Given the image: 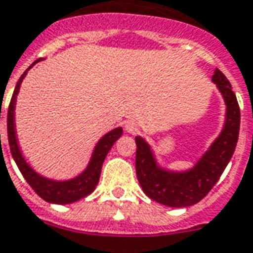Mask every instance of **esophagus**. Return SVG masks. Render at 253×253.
Wrapping results in <instances>:
<instances>
[{"mask_svg":"<svg viewBox=\"0 0 253 253\" xmlns=\"http://www.w3.org/2000/svg\"><path fill=\"white\" fill-rule=\"evenodd\" d=\"M125 128H126L127 132H130V134L135 135L138 134L140 130V127L138 123L132 122V121H128V122H126V125H125Z\"/></svg>","mask_w":253,"mask_h":253,"instance_id":"34e87169","label":"esophagus"}]
</instances>
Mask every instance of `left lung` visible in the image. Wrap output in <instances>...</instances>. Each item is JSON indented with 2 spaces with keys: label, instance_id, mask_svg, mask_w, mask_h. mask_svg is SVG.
Masks as SVG:
<instances>
[{
  "label": "left lung",
  "instance_id": "obj_1",
  "mask_svg": "<svg viewBox=\"0 0 253 253\" xmlns=\"http://www.w3.org/2000/svg\"><path fill=\"white\" fill-rule=\"evenodd\" d=\"M227 106L225 123L217 138L194 169L171 172L158 167L150 146L135 138V169L142 190L150 199L169 207H188L199 203L216 184L234 155L240 130V109L229 81L219 69L212 75Z\"/></svg>",
  "mask_w": 253,
  "mask_h": 253
}]
</instances>
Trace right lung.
Wrapping results in <instances>:
<instances>
[{
    "label": "right lung",
    "instance_id": "add662e5",
    "mask_svg": "<svg viewBox=\"0 0 253 253\" xmlns=\"http://www.w3.org/2000/svg\"><path fill=\"white\" fill-rule=\"evenodd\" d=\"M38 61H40V59H37L32 66H34ZM30 67H29V69H30ZM28 70L21 75V78H19L17 84H15L14 92H13L10 103H9V109H7V139H9V146H10L11 155L14 158L15 165L18 166L21 173L24 175V178L26 179V182L30 184V187H32L33 190L36 191L37 195L41 196L42 199L46 200V202H49V203H74L77 200H80L82 199V198H84V196L90 195L92 191L95 190L96 184L99 182L102 165H103V162H105L106 155L109 154L110 148L113 147V144L121 138L123 130L121 127H118V128H114V130H111L110 132H107L105 136H102V139L98 142V144H96L95 148H94L91 161L88 163L87 169H84L80 176L71 179V180H65V182H55V180H50V179H46L43 178V176H41V175H38V173L25 162L22 154L19 151L18 144H17V139H15V98H17V94H18L21 82H22V80L25 78V75H26Z\"/></svg>",
    "mask_w": 253,
    "mask_h": 253
}]
</instances>
